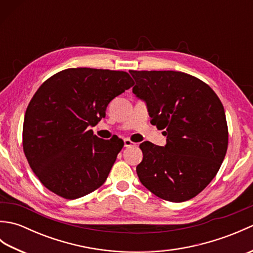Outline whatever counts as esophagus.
Instances as JSON below:
<instances>
[{
	"mask_svg": "<svg viewBox=\"0 0 253 253\" xmlns=\"http://www.w3.org/2000/svg\"><path fill=\"white\" fill-rule=\"evenodd\" d=\"M124 143H125V147L126 148H130V147H135L136 146V142H133V141H131L129 138H125L124 139Z\"/></svg>",
	"mask_w": 253,
	"mask_h": 253,
	"instance_id": "obj_1",
	"label": "esophagus"
}]
</instances>
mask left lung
<instances>
[{
  "instance_id": "1",
  "label": "left lung",
  "mask_w": 253,
  "mask_h": 253,
  "mask_svg": "<svg viewBox=\"0 0 253 253\" xmlns=\"http://www.w3.org/2000/svg\"><path fill=\"white\" fill-rule=\"evenodd\" d=\"M132 92L147 102L151 123L168 136L165 147L144 141L137 166L141 184L155 196L184 202L215 177L226 155L224 106L202 80L174 71H129Z\"/></svg>"
}]
</instances>
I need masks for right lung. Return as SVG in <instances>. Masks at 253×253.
<instances>
[{
	"instance_id": "obj_1",
	"label": "right lung",
	"mask_w": 253,
	"mask_h": 253,
	"mask_svg": "<svg viewBox=\"0 0 253 253\" xmlns=\"http://www.w3.org/2000/svg\"><path fill=\"white\" fill-rule=\"evenodd\" d=\"M133 84L126 72L78 67L40 85L26 110L23 148L42 185L74 200L104 184L124 141L103 140L88 127L105 117L110 102Z\"/></svg>"
}]
</instances>
